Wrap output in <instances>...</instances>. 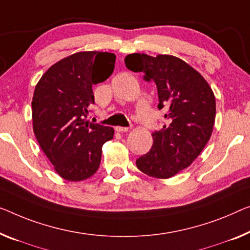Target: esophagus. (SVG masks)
Returning <instances> with one entry per match:
<instances>
[{"mask_svg":"<svg viewBox=\"0 0 250 250\" xmlns=\"http://www.w3.org/2000/svg\"><path fill=\"white\" fill-rule=\"evenodd\" d=\"M115 130H117L118 132H126L129 128H125V126H115Z\"/></svg>","mask_w":250,"mask_h":250,"instance_id":"34e87169","label":"esophagus"}]
</instances>
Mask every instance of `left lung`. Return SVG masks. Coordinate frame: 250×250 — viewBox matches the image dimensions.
<instances>
[{
    "label": "left lung",
    "instance_id": "left-lung-1",
    "mask_svg": "<svg viewBox=\"0 0 250 250\" xmlns=\"http://www.w3.org/2000/svg\"><path fill=\"white\" fill-rule=\"evenodd\" d=\"M126 68L144 72V80L155 82L158 109H165L167 124L152 133L154 144L136 161L138 169L155 178L173 177L195 161L212 135L215 98L204 77L172 55L131 54Z\"/></svg>",
    "mask_w": 250,
    "mask_h": 250
}]
</instances>
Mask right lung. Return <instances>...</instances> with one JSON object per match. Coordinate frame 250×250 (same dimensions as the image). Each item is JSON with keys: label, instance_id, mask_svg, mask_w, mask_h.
I'll return each mask as SVG.
<instances>
[{"label": "right lung", "instance_id": "add662e5", "mask_svg": "<svg viewBox=\"0 0 250 250\" xmlns=\"http://www.w3.org/2000/svg\"><path fill=\"white\" fill-rule=\"evenodd\" d=\"M115 55L80 51L47 69L32 98V125L39 146L59 176L80 182L94 175L101 163L102 146L111 140V126L86 120L94 103L93 84L113 73Z\"/></svg>", "mask_w": 250, "mask_h": 250}]
</instances>
